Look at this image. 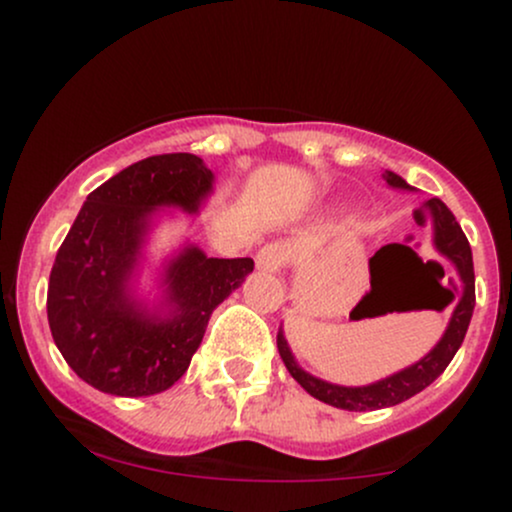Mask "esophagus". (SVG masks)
Returning a JSON list of instances; mask_svg holds the SVG:
<instances>
[{
  "label": "esophagus",
  "instance_id": "esophagus-1",
  "mask_svg": "<svg viewBox=\"0 0 512 512\" xmlns=\"http://www.w3.org/2000/svg\"><path fill=\"white\" fill-rule=\"evenodd\" d=\"M255 262H257V269H262V272L276 274L286 264V248L279 243L264 245V248L257 252Z\"/></svg>",
  "mask_w": 512,
  "mask_h": 512
}]
</instances>
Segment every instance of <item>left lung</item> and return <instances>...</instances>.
<instances>
[{
  "instance_id": "left-lung-1",
  "label": "left lung",
  "mask_w": 512,
  "mask_h": 512,
  "mask_svg": "<svg viewBox=\"0 0 512 512\" xmlns=\"http://www.w3.org/2000/svg\"><path fill=\"white\" fill-rule=\"evenodd\" d=\"M383 178L392 190H414L407 180L399 178L392 170H385ZM424 211L431 216L433 226V248L443 260L452 264L457 274V289H443L445 291V303H455L452 308L450 322L445 327L443 337L438 339V344L424 358H419L411 366L397 370V373L387 375L383 380H375L370 385H358V387H346V385H334L327 380L315 378L308 370L298 366L296 356H293L289 342H286L284 330L279 327L276 334V346H279V356L284 361V366L293 375V380H298V385L303 387L308 395H313L320 402L330 404V407L346 409V411H373V409H385L395 407V404L404 402V399L419 395L421 390H426L433 380L448 368L452 356L457 354L464 342V334H467L469 320L474 313V262H472V248H469V240L462 233L460 223L455 221L452 211L440 202L438 197L428 199L424 204Z\"/></svg>"
}]
</instances>
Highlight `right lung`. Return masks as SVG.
Here are the masks:
<instances>
[{
  "mask_svg": "<svg viewBox=\"0 0 512 512\" xmlns=\"http://www.w3.org/2000/svg\"><path fill=\"white\" fill-rule=\"evenodd\" d=\"M214 173L195 154H163L120 170L86 197L48 286L57 349L84 383L115 397H149L185 375L209 317L245 281L250 257H207L185 243L158 269L154 301L139 272L163 209L199 214Z\"/></svg>",
  "mask_w": 512,
  "mask_h": 512,
  "instance_id": "1",
  "label": "right lung"
}]
</instances>
